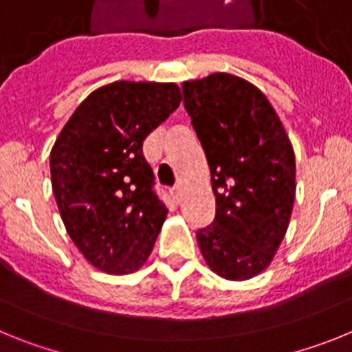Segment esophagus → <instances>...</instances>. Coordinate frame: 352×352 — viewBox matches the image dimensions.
I'll use <instances>...</instances> for the list:
<instances>
[{
	"label": "esophagus",
	"instance_id": "1",
	"mask_svg": "<svg viewBox=\"0 0 352 352\" xmlns=\"http://www.w3.org/2000/svg\"><path fill=\"white\" fill-rule=\"evenodd\" d=\"M182 194H183L182 185L174 186V188H173V197H174V201H176V203H179V199H182Z\"/></svg>",
	"mask_w": 352,
	"mask_h": 352
}]
</instances>
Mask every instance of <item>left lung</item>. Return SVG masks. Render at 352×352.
I'll return each mask as SVG.
<instances>
[{
    "label": "left lung",
    "instance_id": "obj_1",
    "mask_svg": "<svg viewBox=\"0 0 352 352\" xmlns=\"http://www.w3.org/2000/svg\"><path fill=\"white\" fill-rule=\"evenodd\" d=\"M183 104L217 197L213 222L197 231L199 248L217 275L248 280L268 268L287 231L296 192L292 146L268 98L231 74L185 82Z\"/></svg>",
    "mask_w": 352,
    "mask_h": 352
}]
</instances>
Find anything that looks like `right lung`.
<instances>
[{
    "instance_id": "right-lung-1",
    "label": "right lung",
    "mask_w": 352,
    "mask_h": 352,
    "mask_svg": "<svg viewBox=\"0 0 352 352\" xmlns=\"http://www.w3.org/2000/svg\"><path fill=\"white\" fill-rule=\"evenodd\" d=\"M182 102L173 82L116 80L76 109L51 149V182L68 236L95 268L139 270L167 208L142 155L149 132Z\"/></svg>"
}]
</instances>
